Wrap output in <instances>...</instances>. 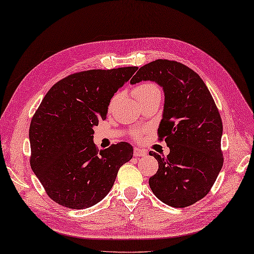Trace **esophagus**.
Wrapping results in <instances>:
<instances>
[{
    "label": "esophagus",
    "mask_w": 254,
    "mask_h": 254,
    "mask_svg": "<svg viewBox=\"0 0 254 254\" xmlns=\"http://www.w3.org/2000/svg\"><path fill=\"white\" fill-rule=\"evenodd\" d=\"M146 154V151L143 149L133 148V155L134 156H144Z\"/></svg>",
    "instance_id": "34e87169"
}]
</instances>
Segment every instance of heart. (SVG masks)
Segmentation results:
<instances>
[{"label": "heart", "instance_id": "1", "mask_svg": "<svg viewBox=\"0 0 254 254\" xmlns=\"http://www.w3.org/2000/svg\"><path fill=\"white\" fill-rule=\"evenodd\" d=\"M156 92H160V89L159 87L156 86L155 83L153 82H143V83H140L138 86H136L132 90V93L134 95V98H136L138 101L144 99L146 97H149V95L156 93ZM114 101V98H113L112 102ZM133 138H138L139 137V132L138 131H134L132 134Z\"/></svg>", "mask_w": 254, "mask_h": 254}]
</instances>
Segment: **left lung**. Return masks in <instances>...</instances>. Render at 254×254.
<instances>
[{
  "label": "left lung",
  "mask_w": 254,
  "mask_h": 254,
  "mask_svg": "<svg viewBox=\"0 0 254 254\" xmlns=\"http://www.w3.org/2000/svg\"><path fill=\"white\" fill-rule=\"evenodd\" d=\"M142 80L164 89L157 136L171 150L167 156L150 151L159 162L150 188L167 205L189 206L210 192L223 167L221 115L201 77L179 62L156 60L140 67L130 82Z\"/></svg>",
  "instance_id": "8db88e82"
}]
</instances>
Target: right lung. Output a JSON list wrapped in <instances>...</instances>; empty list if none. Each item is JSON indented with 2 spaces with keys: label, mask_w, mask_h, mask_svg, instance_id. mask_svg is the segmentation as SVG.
Returning <instances> with one entry per match:
<instances>
[{
  "label": "right lung",
  "mask_w": 254,
  "mask_h": 254,
  "mask_svg": "<svg viewBox=\"0 0 254 254\" xmlns=\"http://www.w3.org/2000/svg\"><path fill=\"white\" fill-rule=\"evenodd\" d=\"M138 67L75 72L51 88L32 116L30 165L51 199L82 210L110 192L118 170L132 157L127 142L101 150L93 127L105 120L110 101Z\"/></svg>",
  "instance_id": "add662e5"
}]
</instances>
